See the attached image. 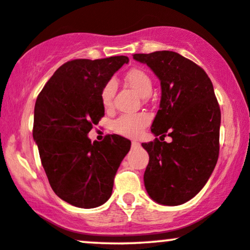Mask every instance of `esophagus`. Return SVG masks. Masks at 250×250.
Masks as SVG:
<instances>
[{
    "mask_svg": "<svg viewBox=\"0 0 250 250\" xmlns=\"http://www.w3.org/2000/svg\"><path fill=\"white\" fill-rule=\"evenodd\" d=\"M139 146H140V143L137 142V141L131 142V147H133V148H137V147H139Z\"/></svg>",
    "mask_w": 250,
    "mask_h": 250,
    "instance_id": "1",
    "label": "esophagus"
}]
</instances>
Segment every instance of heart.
<instances>
[{"label":"heart","mask_w":250,"mask_h":250,"mask_svg":"<svg viewBox=\"0 0 250 250\" xmlns=\"http://www.w3.org/2000/svg\"><path fill=\"white\" fill-rule=\"evenodd\" d=\"M125 81L129 87H131L141 97H147L150 95L153 90V82L150 76L145 70L134 69L129 70L125 76ZM116 84L111 80L104 84L101 90V102L105 109L111 107L113 96L115 94ZM149 123V116L147 114H127L122 115L111 123V128L115 133L123 135L127 137H137L142 133L143 129L147 127Z\"/></svg>","instance_id":"b5f03b06"}]
</instances>
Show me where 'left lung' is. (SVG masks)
Here are the masks:
<instances>
[{
  "label": "left lung",
  "mask_w": 250,
  "mask_h": 250,
  "mask_svg": "<svg viewBox=\"0 0 250 250\" xmlns=\"http://www.w3.org/2000/svg\"><path fill=\"white\" fill-rule=\"evenodd\" d=\"M161 83V101L151 133L142 143L149 163L143 180L151 200L179 206L205 187L219 159L221 111L213 83L196 63L175 51L135 54ZM168 134L172 142H163Z\"/></svg>",
  "instance_id": "1"
}]
</instances>
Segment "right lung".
<instances>
[{
    "label": "right lung",
    "instance_id": "right-lung-1",
    "mask_svg": "<svg viewBox=\"0 0 250 250\" xmlns=\"http://www.w3.org/2000/svg\"><path fill=\"white\" fill-rule=\"evenodd\" d=\"M127 56L73 60L57 69L37 96L33 137L50 187L79 208L107 202L131 142L108 135L91 143L88 133L104 115L101 90Z\"/></svg>",
    "mask_w": 250,
    "mask_h": 250
}]
</instances>
